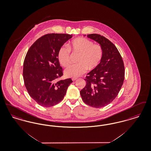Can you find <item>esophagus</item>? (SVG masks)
<instances>
[{"instance_id":"34e87169","label":"esophagus","mask_w":151,"mask_h":151,"mask_svg":"<svg viewBox=\"0 0 151 151\" xmlns=\"http://www.w3.org/2000/svg\"><path fill=\"white\" fill-rule=\"evenodd\" d=\"M76 79H77V78H72V81H75V80H76Z\"/></svg>"}]
</instances>
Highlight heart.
I'll return each mask as SVG.
<instances>
[{"mask_svg":"<svg viewBox=\"0 0 151 151\" xmlns=\"http://www.w3.org/2000/svg\"><path fill=\"white\" fill-rule=\"evenodd\" d=\"M70 50L79 54L77 59L78 63L68 66L65 71L67 77L77 78L86 72L88 68L92 70L96 68L103 57V49L99 44L84 37L73 40L67 46L61 47L58 52V59L61 65L67 67L70 63Z\"/></svg>","mask_w":151,"mask_h":151,"instance_id":"obj_1","label":"heart"}]
</instances>
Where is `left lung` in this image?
<instances>
[{"instance_id":"left-lung-1","label":"left lung","mask_w":151,"mask_h":151,"mask_svg":"<svg viewBox=\"0 0 151 151\" xmlns=\"http://www.w3.org/2000/svg\"><path fill=\"white\" fill-rule=\"evenodd\" d=\"M87 37L100 45L104 54L99 65L87 74L84 79L86 85L80 93L86 105L100 108L111 102L120 91L124 79V66L119 52L108 39L97 34Z\"/></svg>"}]
</instances>
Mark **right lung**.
I'll use <instances>...</instances> for the list:
<instances>
[{
	"label": "right lung",
	"mask_w": 151,
	"mask_h": 151,
	"mask_svg": "<svg viewBox=\"0 0 151 151\" xmlns=\"http://www.w3.org/2000/svg\"><path fill=\"white\" fill-rule=\"evenodd\" d=\"M68 34H47L38 38L28 51L23 65L24 84L30 96L43 107L62 100L71 79L57 81L63 75L58 59L59 49L72 38Z\"/></svg>",
	"instance_id": "right-lung-1"
}]
</instances>
